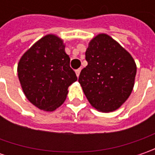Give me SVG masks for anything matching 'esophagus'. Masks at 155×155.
Segmentation results:
<instances>
[{"instance_id":"1","label":"esophagus","mask_w":155,"mask_h":155,"mask_svg":"<svg viewBox=\"0 0 155 155\" xmlns=\"http://www.w3.org/2000/svg\"><path fill=\"white\" fill-rule=\"evenodd\" d=\"M80 71H81V69H78V70H76V74L78 77H79V75H80Z\"/></svg>"}]
</instances>
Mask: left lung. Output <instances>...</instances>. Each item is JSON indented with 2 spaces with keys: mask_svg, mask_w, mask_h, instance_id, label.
<instances>
[{
  "mask_svg": "<svg viewBox=\"0 0 155 155\" xmlns=\"http://www.w3.org/2000/svg\"><path fill=\"white\" fill-rule=\"evenodd\" d=\"M85 59L78 82L91 105L101 112L118 110L134 88L133 57L110 35L99 33L89 42Z\"/></svg>",
  "mask_w": 155,
  "mask_h": 155,
  "instance_id": "8db88e82",
  "label": "left lung"
}]
</instances>
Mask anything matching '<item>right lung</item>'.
Instances as JSON below:
<instances>
[{"instance_id":"add662e5","label":"right lung","mask_w":155,"mask_h":155,"mask_svg":"<svg viewBox=\"0 0 155 155\" xmlns=\"http://www.w3.org/2000/svg\"><path fill=\"white\" fill-rule=\"evenodd\" d=\"M64 40L47 34L36 41L18 63L17 72L28 101L44 111H54L66 99L68 87L78 80L70 67Z\"/></svg>"}]
</instances>
